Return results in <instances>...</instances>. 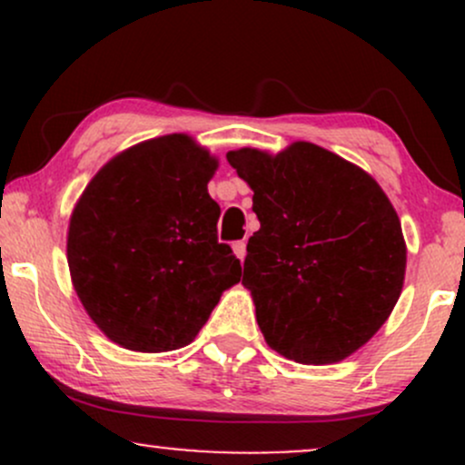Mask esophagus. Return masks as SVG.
<instances>
[{
	"mask_svg": "<svg viewBox=\"0 0 465 465\" xmlns=\"http://www.w3.org/2000/svg\"><path fill=\"white\" fill-rule=\"evenodd\" d=\"M232 247H233V253H236V258L244 260V255H247V242H244V240H238V242H233Z\"/></svg>",
	"mask_w": 465,
	"mask_h": 465,
	"instance_id": "esophagus-1",
	"label": "esophagus"
}]
</instances>
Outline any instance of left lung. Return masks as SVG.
Wrapping results in <instances>:
<instances>
[{
	"label": "left lung",
	"mask_w": 465,
	"mask_h": 465,
	"mask_svg": "<svg viewBox=\"0 0 465 465\" xmlns=\"http://www.w3.org/2000/svg\"><path fill=\"white\" fill-rule=\"evenodd\" d=\"M253 190L260 229L242 284L269 348L303 365L343 361L378 332L407 269L402 227L359 165L308 142L227 154Z\"/></svg>",
	"instance_id": "1"
}]
</instances>
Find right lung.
Listing matches in <instances>:
<instances>
[{"instance_id":"right-lung-1","label":"right lung","mask_w":465,"mask_h":465,"mask_svg":"<svg viewBox=\"0 0 465 465\" xmlns=\"http://www.w3.org/2000/svg\"><path fill=\"white\" fill-rule=\"evenodd\" d=\"M216 165L188 135L157 137L111 159L80 196L69 273L84 311L122 348H183L240 282L207 194Z\"/></svg>"}]
</instances>
